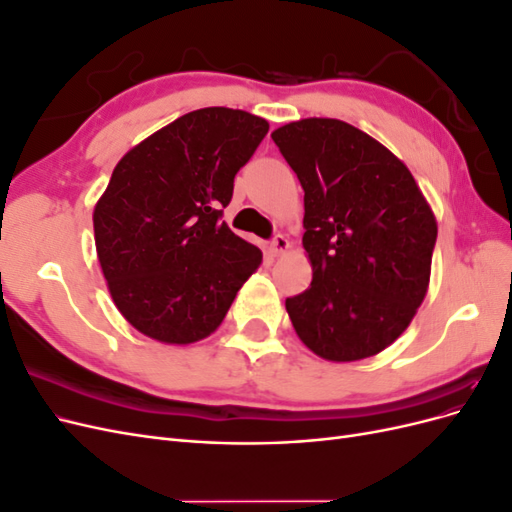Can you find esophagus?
<instances>
[{"instance_id":"1","label":"esophagus","mask_w":512,"mask_h":512,"mask_svg":"<svg viewBox=\"0 0 512 512\" xmlns=\"http://www.w3.org/2000/svg\"><path fill=\"white\" fill-rule=\"evenodd\" d=\"M288 247H290V241L284 237V235H275L273 237V241H271V254L273 256H282L284 252H288Z\"/></svg>"}]
</instances>
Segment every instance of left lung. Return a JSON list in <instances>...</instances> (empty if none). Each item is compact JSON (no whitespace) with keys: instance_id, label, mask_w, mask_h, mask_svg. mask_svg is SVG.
Listing matches in <instances>:
<instances>
[{"instance_id":"obj_1","label":"left lung","mask_w":512,"mask_h":512,"mask_svg":"<svg viewBox=\"0 0 512 512\" xmlns=\"http://www.w3.org/2000/svg\"><path fill=\"white\" fill-rule=\"evenodd\" d=\"M271 138L305 192L312 284L286 299L301 342L361 361L408 329L423 303L438 224L408 166L339 119L286 123Z\"/></svg>"}]
</instances>
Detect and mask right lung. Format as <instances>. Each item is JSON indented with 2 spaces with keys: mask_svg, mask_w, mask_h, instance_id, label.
I'll return each instance as SVG.
<instances>
[{
  "mask_svg": "<svg viewBox=\"0 0 512 512\" xmlns=\"http://www.w3.org/2000/svg\"><path fill=\"white\" fill-rule=\"evenodd\" d=\"M267 132V119L252 113L198 108L115 166L94 209L96 252L136 331L164 344L200 342L260 267L262 252L222 222V209Z\"/></svg>",
  "mask_w": 512,
  "mask_h": 512,
  "instance_id": "right-lung-1",
  "label": "right lung"
}]
</instances>
